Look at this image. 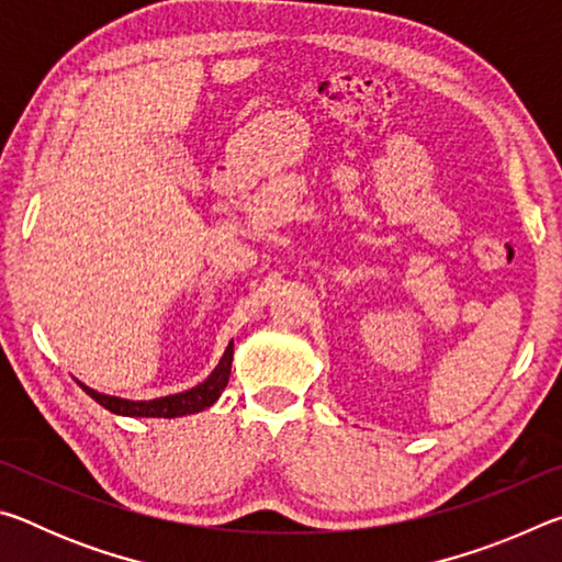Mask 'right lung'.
<instances>
[{"label":"right lung","mask_w":562,"mask_h":562,"mask_svg":"<svg viewBox=\"0 0 562 562\" xmlns=\"http://www.w3.org/2000/svg\"><path fill=\"white\" fill-rule=\"evenodd\" d=\"M231 367H233V341L227 345L225 355L217 361V367L211 372V376L205 379L193 389L180 394H170V396H160V398H150V402H131V398H121V396H109L101 394L97 389H91L87 384L79 386L87 392L93 402H99L103 408H109L111 414H121V416H148V418H176V416H188V414H198L203 408L213 406L217 398H221L223 389L227 386V379H231Z\"/></svg>","instance_id":"right-lung-1"}]
</instances>
